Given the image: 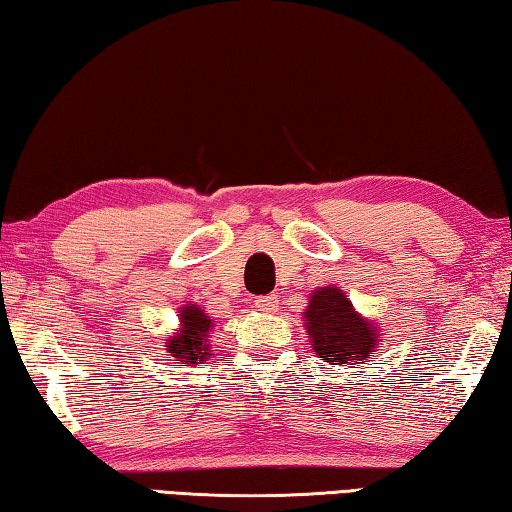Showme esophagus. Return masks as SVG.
I'll use <instances>...</instances> for the list:
<instances>
[{
    "label": "esophagus",
    "instance_id": "1",
    "mask_svg": "<svg viewBox=\"0 0 512 512\" xmlns=\"http://www.w3.org/2000/svg\"><path fill=\"white\" fill-rule=\"evenodd\" d=\"M276 306H279V295H265L256 297V308L263 313H274Z\"/></svg>",
    "mask_w": 512,
    "mask_h": 512
}]
</instances>
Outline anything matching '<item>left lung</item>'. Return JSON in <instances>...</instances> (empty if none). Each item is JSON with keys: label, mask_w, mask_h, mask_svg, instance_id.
Here are the masks:
<instances>
[{"label": "left lung", "mask_w": 512, "mask_h": 512, "mask_svg": "<svg viewBox=\"0 0 512 512\" xmlns=\"http://www.w3.org/2000/svg\"><path fill=\"white\" fill-rule=\"evenodd\" d=\"M304 317L308 338L324 363H367L376 345V331L370 322L356 315L345 292L335 288L317 290Z\"/></svg>", "instance_id": "8db88e82"}]
</instances>
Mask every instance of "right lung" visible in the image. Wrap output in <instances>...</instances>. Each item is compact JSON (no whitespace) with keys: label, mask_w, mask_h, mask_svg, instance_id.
<instances>
[{"label":"right lung","mask_w":512,"mask_h":512,"mask_svg":"<svg viewBox=\"0 0 512 512\" xmlns=\"http://www.w3.org/2000/svg\"><path fill=\"white\" fill-rule=\"evenodd\" d=\"M181 326L183 331L177 338H172L167 342L170 347V354L183 358V363H197V360L208 356V340L206 333L211 331L213 322L208 320V315L204 311H199L197 306H186L181 313Z\"/></svg>","instance_id":"right-lung-1"}]
</instances>
